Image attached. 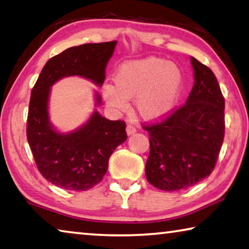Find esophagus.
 Instances as JSON below:
<instances>
[{"label": "esophagus", "mask_w": 249, "mask_h": 249, "mask_svg": "<svg viewBox=\"0 0 249 249\" xmlns=\"http://www.w3.org/2000/svg\"><path fill=\"white\" fill-rule=\"evenodd\" d=\"M125 130H127L128 136H131V134H133V133H136V132H137V129H136V127H133L132 124H128V125H127V128H125Z\"/></svg>", "instance_id": "esophagus-1"}]
</instances>
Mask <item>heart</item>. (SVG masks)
I'll return each mask as SVG.
<instances>
[{"label": "heart", "mask_w": 249, "mask_h": 249, "mask_svg": "<svg viewBox=\"0 0 249 249\" xmlns=\"http://www.w3.org/2000/svg\"><path fill=\"white\" fill-rule=\"evenodd\" d=\"M115 86L106 84L103 96L110 108L124 111L134 99L139 116L148 121L163 119L172 111L181 90L182 74L177 65L158 57L124 63L118 68Z\"/></svg>", "instance_id": "b5f03b06"}]
</instances>
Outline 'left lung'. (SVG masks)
Instances as JSON below:
<instances>
[{
    "mask_svg": "<svg viewBox=\"0 0 249 249\" xmlns=\"http://www.w3.org/2000/svg\"><path fill=\"white\" fill-rule=\"evenodd\" d=\"M194 79L186 103L164 119L144 125L150 154L146 180L163 191L193 186L216 164L225 133V100L211 68L191 58Z\"/></svg>",
    "mask_w": 249,
    "mask_h": 249,
    "instance_id": "obj_1",
    "label": "left lung"
}]
</instances>
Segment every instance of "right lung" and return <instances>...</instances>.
Returning <instances> with one entry per match:
<instances>
[{"mask_svg":"<svg viewBox=\"0 0 249 249\" xmlns=\"http://www.w3.org/2000/svg\"><path fill=\"white\" fill-rule=\"evenodd\" d=\"M117 42L91 43L67 48L45 64L31 92L26 136L40 174L69 191H87L103 181L112 152L127 140L125 122L93 112L86 124L63 134L53 129L47 104L51 86L66 76H81L104 84L105 71ZM97 104L100 97L97 95Z\"/></svg>","mask_w":249,"mask_h":249,"instance_id":"obj_1","label":"right lung"}]
</instances>
